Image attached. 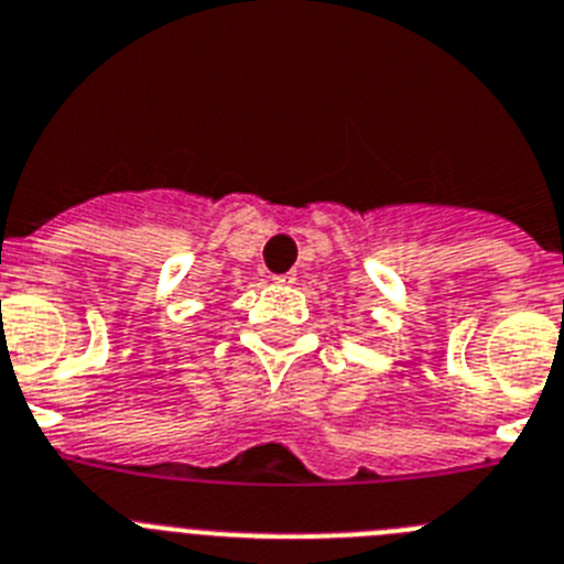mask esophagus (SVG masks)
<instances>
[{
    "label": "esophagus",
    "instance_id": "1",
    "mask_svg": "<svg viewBox=\"0 0 564 564\" xmlns=\"http://www.w3.org/2000/svg\"><path fill=\"white\" fill-rule=\"evenodd\" d=\"M295 281V275L292 272H286V275H275V283H292Z\"/></svg>",
    "mask_w": 564,
    "mask_h": 564
}]
</instances>
